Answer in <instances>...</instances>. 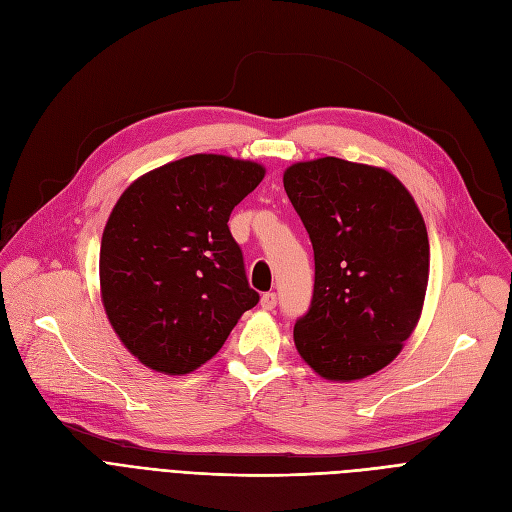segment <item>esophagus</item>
<instances>
[{
	"label": "esophagus",
	"instance_id": "obj_1",
	"mask_svg": "<svg viewBox=\"0 0 512 512\" xmlns=\"http://www.w3.org/2000/svg\"><path fill=\"white\" fill-rule=\"evenodd\" d=\"M277 305V294L275 292H264L262 298H260V307L264 311H273Z\"/></svg>",
	"mask_w": 512,
	"mask_h": 512
}]
</instances>
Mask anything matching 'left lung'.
Instances as JSON below:
<instances>
[{"label": "left lung", "mask_w": 512, "mask_h": 512, "mask_svg": "<svg viewBox=\"0 0 512 512\" xmlns=\"http://www.w3.org/2000/svg\"><path fill=\"white\" fill-rule=\"evenodd\" d=\"M284 188L315 260L311 305L294 324L298 354L328 381L373 375L400 354L424 307L421 211L390 171L337 156L290 165Z\"/></svg>", "instance_id": "left-lung-1"}]
</instances>
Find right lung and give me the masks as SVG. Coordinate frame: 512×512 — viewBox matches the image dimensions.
<instances>
[{"mask_svg":"<svg viewBox=\"0 0 512 512\" xmlns=\"http://www.w3.org/2000/svg\"><path fill=\"white\" fill-rule=\"evenodd\" d=\"M262 178L258 163L192 154L148 171L116 201L101 237V301L148 368H199L258 303L228 218Z\"/></svg>","mask_w":512,"mask_h":512,"instance_id":"right-lung-1","label":"right lung"}]
</instances>
